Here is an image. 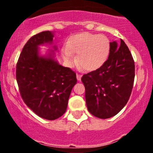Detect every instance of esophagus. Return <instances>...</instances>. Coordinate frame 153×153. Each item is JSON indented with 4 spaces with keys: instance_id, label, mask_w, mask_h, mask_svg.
Wrapping results in <instances>:
<instances>
[{
    "instance_id": "obj_1",
    "label": "esophagus",
    "mask_w": 153,
    "mask_h": 153,
    "mask_svg": "<svg viewBox=\"0 0 153 153\" xmlns=\"http://www.w3.org/2000/svg\"><path fill=\"white\" fill-rule=\"evenodd\" d=\"M76 77H77V79H78V80H81L82 75H80V74H78V73H77Z\"/></svg>"
}]
</instances>
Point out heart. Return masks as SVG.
<instances>
[{
    "label": "heart",
    "mask_w": 153,
    "mask_h": 153,
    "mask_svg": "<svg viewBox=\"0 0 153 153\" xmlns=\"http://www.w3.org/2000/svg\"><path fill=\"white\" fill-rule=\"evenodd\" d=\"M110 52V41L105 35L84 32L71 36L62 49L63 59L68 65L77 62L82 69L92 71L102 66Z\"/></svg>",
    "instance_id": "obj_1"
}]
</instances>
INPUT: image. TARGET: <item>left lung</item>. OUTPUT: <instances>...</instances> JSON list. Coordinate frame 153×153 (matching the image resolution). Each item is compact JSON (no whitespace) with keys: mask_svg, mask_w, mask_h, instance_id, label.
Returning <instances> with one entry per match:
<instances>
[{"mask_svg":"<svg viewBox=\"0 0 153 153\" xmlns=\"http://www.w3.org/2000/svg\"><path fill=\"white\" fill-rule=\"evenodd\" d=\"M134 80V62L125 42H110L108 59L82 75L88 111L99 119L114 117L129 101Z\"/></svg>","mask_w":153,"mask_h":153,"instance_id":"left-lung-1","label":"left lung"}]
</instances>
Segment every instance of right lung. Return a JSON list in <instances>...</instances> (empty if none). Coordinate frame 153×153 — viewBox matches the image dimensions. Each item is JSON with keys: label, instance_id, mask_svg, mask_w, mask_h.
Segmentation results:
<instances>
[{"label": "right lung", "instance_id": "1", "mask_svg": "<svg viewBox=\"0 0 153 153\" xmlns=\"http://www.w3.org/2000/svg\"><path fill=\"white\" fill-rule=\"evenodd\" d=\"M53 33L45 31L28 40L16 64L17 83L23 101L42 118L54 120L64 114L76 74L52 57H39L38 46L52 43Z\"/></svg>", "mask_w": 153, "mask_h": 153}]
</instances>
